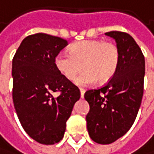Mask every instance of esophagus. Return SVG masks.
Returning <instances> with one entry per match:
<instances>
[{
	"instance_id": "obj_1",
	"label": "esophagus",
	"mask_w": 154,
	"mask_h": 154,
	"mask_svg": "<svg viewBox=\"0 0 154 154\" xmlns=\"http://www.w3.org/2000/svg\"><path fill=\"white\" fill-rule=\"evenodd\" d=\"M84 94H85V90L84 89H80V96H81V98L84 97Z\"/></svg>"
}]
</instances>
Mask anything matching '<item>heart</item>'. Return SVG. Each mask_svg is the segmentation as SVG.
Returning <instances> with one entry per match:
<instances>
[{
  "mask_svg": "<svg viewBox=\"0 0 154 154\" xmlns=\"http://www.w3.org/2000/svg\"><path fill=\"white\" fill-rule=\"evenodd\" d=\"M119 63L118 46L99 39L76 42L70 47L69 53L62 51L54 60L56 69L69 80H73L83 67L84 71L75 80L79 86H90L96 80L107 81L115 75Z\"/></svg>",
  "mask_w": 154,
  "mask_h": 154,
  "instance_id": "1",
  "label": "heart"
}]
</instances>
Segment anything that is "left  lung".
Instances as JSON below:
<instances>
[{"label":"left lung","mask_w":154,"mask_h":154,"mask_svg":"<svg viewBox=\"0 0 154 154\" xmlns=\"http://www.w3.org/2000/svg\"><path fill=\"white\" fill-rule=\"evenodd\" d=\"M106 34L115 39L120 49L118 69L104 86L88 90L84 94L90 105L87 129L98 144H110L129 131L144 91L145 59L134 38L118 31Z\"/></svg>","instance_id":"8db88e82"}]
</instances>
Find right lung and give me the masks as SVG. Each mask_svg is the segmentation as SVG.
Instances as JSON below:
<instances>
[{"mask_svg":"<svg viewBox=\"0 0 154 154\" xmlns=\"http://www.w3.org/2000/svg\"><path fill=\"white\" fill-rule=\"evenodd\" d=\"M67 41L47 33L27 36L12 63L13 102L23 129L46 145L63 137L66 122L80 91L55 67L54 60Z\"/></svg>","mask_w":154,"mask_h":154,"instance_id":"1","label":"right lung"}]
</instances>
